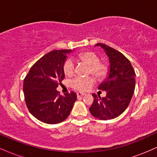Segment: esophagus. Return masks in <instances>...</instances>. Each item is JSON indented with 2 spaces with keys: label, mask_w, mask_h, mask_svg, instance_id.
Here are the masks:
<instances>
[{
  "label": "esophagus",
  "mask_w": 157,
  "mask_h": 157,
  "mask_svg": "<svg viewBox=\"0 0 157 157\" xmlns=\"http://www.w3.org/2000/svg\"><path fill=\"white\" fill-rule=\"evenodd\" d=\"M84 95H85L84 93H81V92H77V97H83Z\"/></svg>",
  "instance_id": "esophagus-1"
}]
</instances>
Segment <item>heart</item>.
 <instances>
[{
  "label": "heart",
  "mask_w": 157,
  "mask_h": 157,
  "mask_svg": "<svg viewBox=\"0 0 157 157\" xmlns=\"http://www.w3.org/2000/svg\"><path fill=\"white\" fill-rule=\"evenodd\" d=\"M78 59L90 66L89 73H92L98 79H102L107 75L109 66L106 63L100 62V57L94 52L86 51L81 52L78 55ZM64 75L67 77L72 76L75 73V63L71 59L68 58L65 60L63 66ZM95 80L93 77H77L70 82V86L73 89L80 91L89 90L94 83Z\"/></svg>",
  "instance_id": "b5f03b06"
}]
</instances>
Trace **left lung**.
<instances>
[{"label": "left lung", "mask_w": 157, "mask_h": 157, "mask_svg": "<svg viewBox=\"0 0 157 157\" xmlns=\"http://www.w3.org/2000/svg\"><path fill=\"white\" fill-rule=\"evenodd\" d=\"M96 46H101L109 57L110 71L108 78L98 87L106 91V96L101 98L93 94L94 102L89 111L97 119L112 120L123 113L130 103L134 92L136 74L130 61L121 52L103 44Z\"/></svg>", "instance_id": "1"}]
</instances>
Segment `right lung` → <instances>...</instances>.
<instances>
[{
    "label": "right lung",
    "mask_w": 157,
    "mask_h": 157,
    "mask_svg": "<svg viewBox=\"0 0 157 157\" xmlns=\"http://www.w3.org/2000/svg\"><path fill=\"white\" fill-rule=\"evenodd\" d=\"M69 49L53 50L43 56L30 68L23 80L25 102L29 112L40 121L57 124L71 113L77 94L60 95L56 89L65 77L63 66Z\"/></svg>",
    "instance_id": "1"
}]
</instances>
